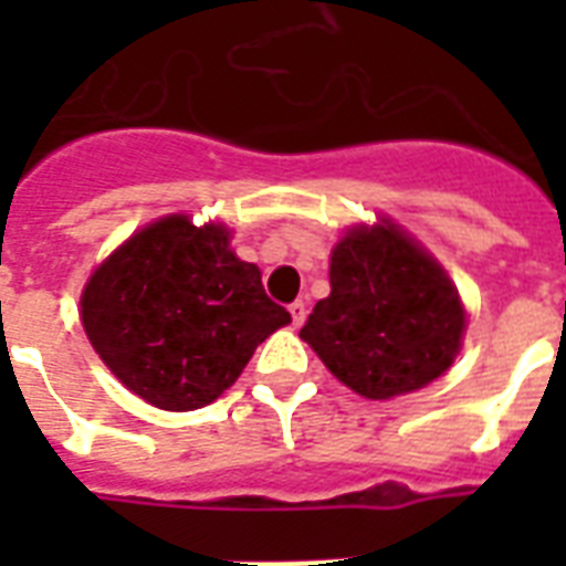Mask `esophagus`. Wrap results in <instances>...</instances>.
<instances>
[{"instance_id":"esophagus-1","label":"esophagus","mask_w":566,"mask_h":566,"mask_svg":"<svg viewBox=\"0 0 566 566\" xmlns=\"http://www.w3.org/2000/svg\"><path fill=\"white\" fill-rule=\"evenodd\" d=\"M291 317H293V326L300 328L302 323H305V317H308V305H305V302L302 300H296L291 305Z\"/></svg>"}]
</instances>
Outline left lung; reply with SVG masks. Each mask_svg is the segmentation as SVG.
Masks as SVG:
<instances>
[{"label": "left lung", "instance_id": "1", "mask_svg": "<svg viewBox=\"0 0 566 566\" xmlns=\"http://www.w3.org/2000/svg\"><path fill=\"white\" fill-rule=\"evenodd\" d=\"M332 293L300 337L367 399L411 394L452 367L467 314L447 270L396 222L355 226L332 249Z\"/></svg>", "mask_w": 566, "mask_h": 566}]
</instances>
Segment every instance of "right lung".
<instances>
[{
	"instance_id": "right-lung-1",
	"label": "right lung",
	"mask_w": 566,
	"mask_h": 566,
	"mask_svg": "<svg viewBox=\"0 0 566 566\" xmlns=\"http://www.w3.org/2000/svg\"><path fill=\"white\" fill-rule=\"evenodd\" d=\"M291 314L264 293L220 222L170 213L114 249L84 284L82 326L105 367L164 411L229 390Z\"/></svg>"
}]
</instances>
